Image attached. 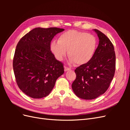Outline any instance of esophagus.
Returning a JSON list of instances; mask_svg holds the SVG:
<instances>
[{
	"label": "esophagus",
	"instance_id": "1",
	"mask_svg": "<svg viewBox=\"0 0 130 130\" xmlns=\"http://www.w3.org/2000/svg\"><path fill=\"white\" fill-rule=\"evenodd\" d=\"M70 68L67 67H64V71L67 72V71H68V70H70Z\"/></svg>",
	"mask_w": 130,
	"mask_h": 130
}]
</instances>
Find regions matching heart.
Returning a JSON list of instances; mask_svg holds the SVG:
<instances>
[{
	"label": "heart",
	"mask_w": 130,
	"mask_h": 130,
	"mask_svg": "<svg viewBox=\"0 0 130 130\" xmlns=\"http://www.w3.org/2000/svg\"><path fill=\"white\" fill-rule=\"evenodd\" d=\"M98 41L94 35L74 30L63 33L58 41H53L50 49L57 60L61 61L68 54L70 63L87 64L95 55Z\"/></svg>",
	"instance_id": "1"
}]
</instances>
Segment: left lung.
Instances as JSON below:
<instances>
[{"label": "left lung", "instance_id": "obj_1", "mask_svg": "<svg viewBox=\"0 0 130 130\" xmlns=\"http://www.w3.org/2000/svg\"><path fill=\"white\" fill-rule=\"evenodd\" d=\"M93 30L99 40L95 54L87 64L75 70L76 77L72 85L75 95L85 100L95 99L103 94L108 88L116 70L113 44L104 34L97 29Z\"/></svg>", "mask_w": 130, "mask_h": 130}]
</instances>
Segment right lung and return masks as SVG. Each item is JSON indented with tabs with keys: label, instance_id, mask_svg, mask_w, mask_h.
I'll return each mask as SVG.
<instances>
[{
	"label": "right lung",
	"instance_id": "obj_1",
	"mask_svg": "<svg viewBox=\"0 0 130 130\" xmlns=\"http://www.w3.org/2000/svg\"><path fill=\"white\" fill-rule=\"evenodd\" d=\"M64 29L36 27L19 41L13 68L19 88L26 95L40 99L48 96L57 78L64 73L63 64L50 50V43Z\"/></svg>",
	"mask_w": 130,
	"mask_h": 130
}]
</instances>
